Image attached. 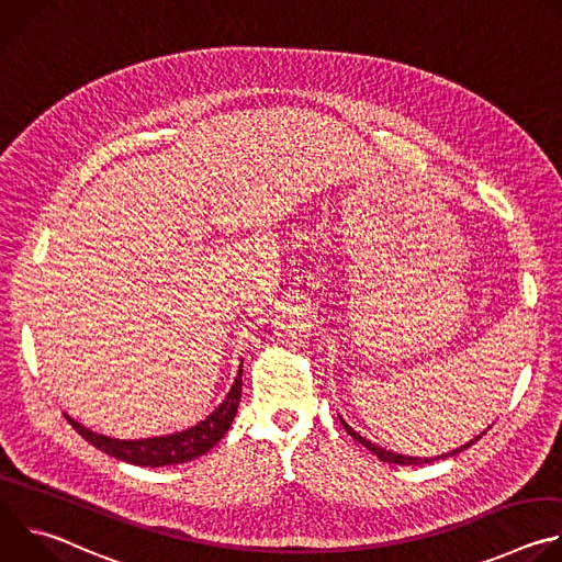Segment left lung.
<instances>
[{
  "mask_svg": "<svg viewBox=\"0 0 562 562\" xmlns=\"http://www.w3.org/2000/svg\"><path fill=\"white\" fill-rule=\"evenodd\" d=\"M340 418V425L347 429V434L353 438V440H358L362 447H367L373 456H378L382 462H391V464H427V462H434V460H442V458H449V456H456V453H460V451H464L467 447H471L473 442H477L480 438H483L485 434H487V429L480 434V436H475L473 440H469L467 445H462L460 449H453L451 453H442V456H436V458H418V456H403V453H395V451H391V449H384V447H380V445H375V442H371V440H367L364 436H360L353 427H349L347 423H345V418L342 416H338Z\"/></svg>",
  "mask_w": 562,
  "mask_h": 562,
  "instance_id": "left-lung-1",
  "label": "left lung"
}]
</instances>
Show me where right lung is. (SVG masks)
<instances>
[{
    "label": "right lung",
    "instance_id": "right-lung-1",
    "mask_svg": "<svg viewBox=\"0 0 562 562\" xmlns=\"http://www.w3.org/2000/svg\"><path fill=\"white\" fill-rule=\"evenodd\" d=\"M239 397H243V364H239L233 386L228 389L222 403L215 407V412L209 414L195 427H189L178 434L155 436L144 440H117V438H109L104 434L91 431L89 427L72 420L68 414H66V420L85 440H89L93 447H98L100 451L117 460L139 464V467H167V464L189 462L193 458L204 456L209 449H213L228 431L239 407Z\"/></svg>",
    "mask_w": 562,
    "mask_h": 562
}]
</instances>
